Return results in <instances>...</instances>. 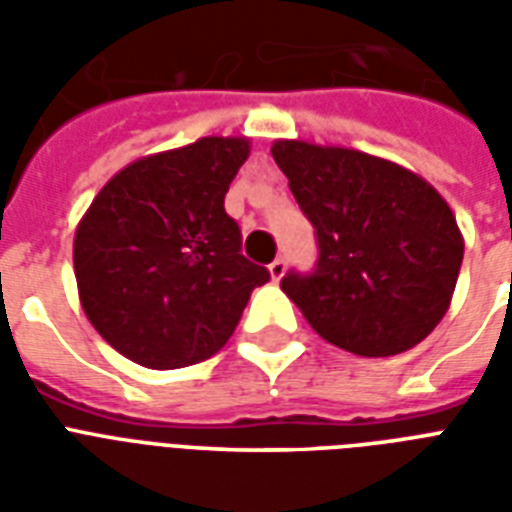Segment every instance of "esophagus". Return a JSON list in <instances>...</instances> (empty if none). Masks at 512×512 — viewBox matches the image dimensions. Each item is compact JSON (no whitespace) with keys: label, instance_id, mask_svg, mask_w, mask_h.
Segmentation results:
<instances>
[{"label":"esophagus","instance_id":"esophagus-1","mask_svg":"<svg viewBox=\"0 0 512 512\" xmlns=\"http://www.w3.org/2000/svg\"><path fill=\"white\" fill-rule=\"evenodd\" d=\"M268 273H271L273 281H281V276L287 273V260H284V257H276V260L268 265Z\"/></svg>","mask_w":512,"mask_h":512}]
</instances>
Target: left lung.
Segmentation results:
<instances>
[{
    "label": "left lung",
    "instance_id": "left-lung-1",
    "mask_svg": "<svg viewBox=\"0 0 512 512\" xmlns=\"http://www.w3.org/2000/svg\"><path fill=\"white\" fill-rule=\"evenodd\" d=\"M271 154L319 239L316 271L281 279L305 321L366 358L425 340L452 305L465 255L444 196L417 172L356 148L276 140Z\"/></svg>",
    "mask_w": 512,
    "mask_h": 512
}]
</instances>
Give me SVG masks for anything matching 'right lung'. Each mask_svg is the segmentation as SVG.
Listing matches in <instances>:
<instances>
[{
    "label": "right lung",
    "mask_w": 512,
    "mask_h": 512,
    "mask_svg": "<svg viewBox=\"0 0 512 512\" xmlns=\"http://www.w3.org/2000/svg\"><path fill=\"white\" fill-rule=\"evenodd\" d=\"M249 138H199L116 172L76 225L87 319L135 364L180 369L223 348L252 289L271 279L241 255L225 193Z\"/></svg>",
    "instance_id": "right-lung-1"
}]
</instances>
